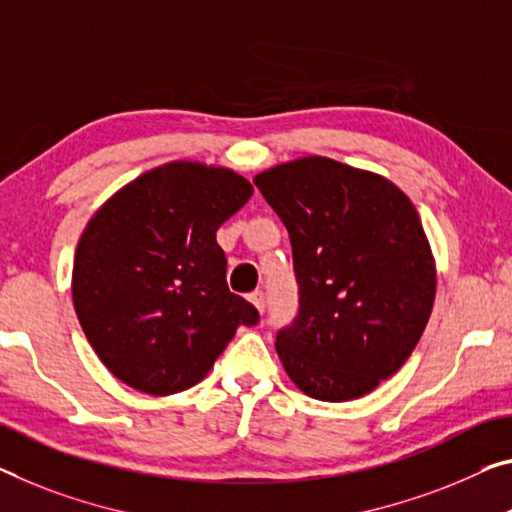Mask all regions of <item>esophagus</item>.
Segmentation results:
<instances>
[{
	"label": "esophagus",
	"instance_id": "obj_1",
	"mask_svg": "<svg viewBox=\"0 0 512 512\" xmlns=\"http://www.w3.org/2000/svg\"><path fill=\"white\" fill-rule=\"evenodd\" d=\"M249 302L256 306L258 313L265 311V295L261 293V290H256V293H251V295H249Z\"/></svg>",
	"mask_w": 512,
	"mask_h": 512
}]
</instances>
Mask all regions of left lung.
Returning <instances> with one entry per match:
<instances>
[{
	"label": "left lung",
	"instance_id": "left-lung-1",
	"mask_svg": "<svg viewBox=\"0 0 512 512\" xmlns=\"http://www.w3.org/2000/svg\"><path fill=\"white\" fill-rule=\"evenodd\" d=\"M254 183L293 245L300 313L277 355L306 396L343 403L396 375L428 325L437 267L398 185L332 157L274 164Z\"/></svg>",
	"mask_w": 512,
	"mask_h": 512
}]
</instances>
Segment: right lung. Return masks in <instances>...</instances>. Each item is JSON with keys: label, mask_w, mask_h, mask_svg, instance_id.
<instances>
[{"label": "right lung", "mask_w": 512, "mask_h": 512, "mask_svg": "<svg viewBox=\"0 0 512 512\" xmlns=\"http://www.w3.org/2000/svg\"><path fill=\"white\" fill-rule=\"evenodd\" d=\"M254 194L229 167L174 160L93 212L75 249L73 304L86 341L128 387L199 384L258 311L226 286L217 229Z\"/></svg>", "instance_id": "add662e5"}]
</instances>
